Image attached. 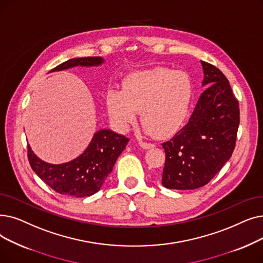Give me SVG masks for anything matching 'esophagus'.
<instances>
[{
	"instance_id": "1",
	"label": "esophagus",
	"mask_w": 263,
	"mask_h": 263,
	"mask_svg": "<svg viewBox=\"0 0 263 263\" xmlns=\"http://www.w3.org/2000/svg\"><path fill=\"white\" fill-rule=\"evenodd\" d=\"M139 144L142 148H144V149H149V148H153L155 146L153 143H147V142H143V141H140Z\"/></svg>"
}]
</instances>
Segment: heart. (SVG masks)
Returning a JSON list of instances; mask_svg holds the SVG:
<instances>
[{
  "instance_id": "1",
  "label": "heart",
  "mask_w": 263,
  "mask_h": 263,
  "mask_svg": "<svg viewBox=\"0 0 263 263\" xmlns=\"http://www.w3.org/2000/svg\"><path fill=\"white\" fill-rule=\"evenodd\" d=\"M190 98L191 82L186 73L156 67L130 74L123 81V89H108L106 107L118 129H128L142 110L145 127L156 136H163L184 120Z\"/></svg>"
}]
</instances>
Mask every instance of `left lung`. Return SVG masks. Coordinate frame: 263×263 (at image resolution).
I'll list each match as a JSON object with an SVG mask.
<instances>
[{
	"label": "left lung",
	"mask_w": 263,
	"mask_h": 263,
	"mask_svg": "<svg viewBox=\"0 0 263 263\" xmlns=\"http://www.w3.org/2000/svg\"><path fill=\"white\" fill-rule=\"evenodd\" d=\"M206 87L184 128L162 143V185L191 190L208 182L232 156L239 124L238 102L229 81L216 66L201 61Z\"/></svg>",
	"instance_id": "left-lung-1"
}]
</instances>
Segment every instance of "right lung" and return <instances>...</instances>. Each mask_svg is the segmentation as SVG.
<instances>
[{
    "mask_svg": "<svg viewBox=\"0 0 263 263\" xmlns=\"http://www.w3.org/2000/svg\"><path fill=\"white\" fill-rule=\"evenodd\" d=\"M104 62L101 57L70 59L51 72L63 71L74 66H98ZM129 139L111 130L103 129L95 133L86 151L70 162L50 164L44 162L28 145V159L36 175L58 193L74 198L90 197L98 192L112 171L119 155Z\"/></svg>",
    "mask_w": 263,
    "mask_h": 263,
    "instance_id": "add662e5",
    "label": "right lung"
}]
</instances>
